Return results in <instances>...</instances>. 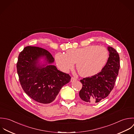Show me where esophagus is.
Segmentation results:
<instances>
[{
	"label": "esophagus",
	"instance_id": "esophagus-1",
	"mask_svg": "<svg viewBox=\"0 0 134 134\" xmlns=\"http://www.w3.org/2000/svg\"><path fill=\"white\" fill-rule=\"evenodd\" d=\"M77 80V79L76 78H74V77H71V82H74V81H76Z\"/></svg>",
	"mask_w": 134,
	"mask_h": 134
}]
</instances>
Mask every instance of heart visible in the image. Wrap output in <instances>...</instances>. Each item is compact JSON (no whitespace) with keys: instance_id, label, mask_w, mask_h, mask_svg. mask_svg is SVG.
I'll list each match as a JSON object with an SVG mask.
<instances>
[{"instance_id":"obj_1","label":"heart","mask_w":134,"mask_h":134,"mask_svg":"<svg viewBox=\"0 0 134 134\" xmlns=\"http://www.w3.org/2000/svg\"><path fill=\"white\" fill-rule=\"evenodd\" d=\"M108 57L109 53L105 47L91 45L69 49L66 54L58 53L55 59L59 68L64 72L72 69L76 63L79 74L87 77L98 74L105 65Z\"/></svg>"}]
</instances>
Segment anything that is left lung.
<instances>
[{"instance_id":"1","label":"left lung","mask_w":134,"mask_h":134,"mask_svg":"<svg viewBox=\"0 0 134 134\" xmlns=\"http://www.w3.org/2000/svg\"><path fill=\"white\" fill-rule=\"evenodd\" d=\"M108 50L109 57L101 71L91 77L80 80L82 88L79 96L86 102H99L107 98L114 88L120 67V56L113 47L108 46Z\"/></svg>"}]
</instances>
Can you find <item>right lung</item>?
Returning a JSON list of instances; mask_svg holds the SVG:
<instances>
[{
    "mask_svg": "<svg viewBox=\"0 0 134 134\" xmlns=\"http://www.w3.org/2000/svg\"><path fill=\"white\" fill-rule=\"evenodd\" d=\"M49 52L38 47H25L19 54L16 68L20 84L26 94L37 102H52L70 81V76L58 70Z\"/></svg>",
    "mask_w": 134,
    "mask_h": 134,
    "instance_id": "right-lung-1",
    "label": "right lung"
}]
</instances>
